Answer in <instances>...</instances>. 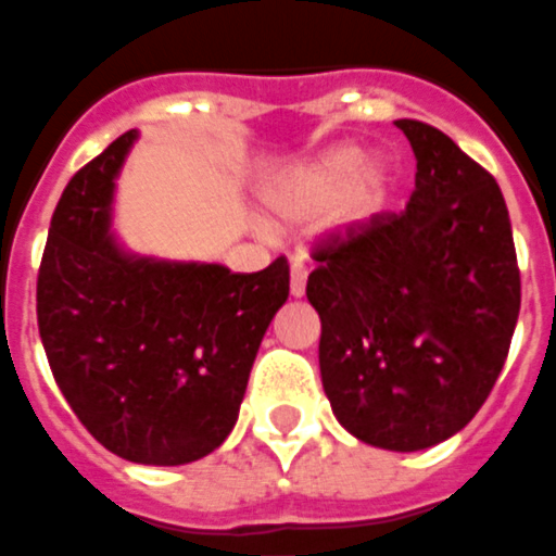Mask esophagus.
I'll use <instances>...</instances> for the list:
<instances>
[{
  "mask_svg": "<svg viewBox=\"0 0 556 556\" xmlns=\"http://www.w3.org/2000/svg\"><path fill=\"white\" fill-rule=\"evenodd\" d=\"M306 278H309V269L303 267L301 261H295L292 269H289V292H292V298H301L306 292Z\"/></svg>",
  "mask_w": 556,
  "mask_h": 556,
  "instance_id": "34e87169",
  "label": "esophagus"
}]
</instances>
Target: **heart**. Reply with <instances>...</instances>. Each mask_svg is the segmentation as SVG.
Returning <instances> with one entry per match:
<instances>
[{
    "mask_svg": "<svg viewBox=\"0 0 556 556\" xmlns=\"http://www.w3.org/2000/svg\"><path fill=\"white\" fill-rule=\"evenodd\" d=\"M357 146H337L312 156L264 188V207L281 225H315L337 211V219L357 225L386 205V174L363 168Z\"/></svg>",
    "mask_w": 556,
    "mask_h": 556,
    "instance_id": "heart-1",
    "label": "heart"
}]
</instances>
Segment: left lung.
Instances as JSON below:
<instances>
[{"label":"left lung","mask_w":556,"mask_h":556,"mask_svg":"<svg viewBox=\"0 0 556 556\" xmlns=\"http://www.w3.org/2000/svg\"><path fill=\"white\" fill-rule=\"evenodd\" d=\"M396 126L416 154L410 202L315 241L306 298L337 421L365 444L414 453L458 433L495 388L520 269L490 170L427 123Z\"/></svg>","instance_id":"8db88e82"}]
</instances>
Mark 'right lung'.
Segmentation results:
<instances>
[{
	"mask_svg": "<svg viewBox=\"0 0 556 556\" xmlns=\"http://www.w3.org/2000/svg\"><path fill=\"white\" fill-rule=\"evenodd\" d=\"M135 137H117L61 193L36 315L80 425L126 462L177 467L230 435L264 331L287 303L289 264L230 273L121 250L109 211Z\"/></svg>",
	"mask_w": 556,
	"mask_h": 556,
	"instance_id": "add662e5",
	"label": "right lung"
}]
</instances>
